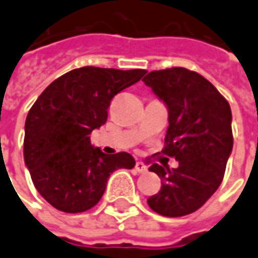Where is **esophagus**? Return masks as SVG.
Here are the masks:
<instances>
[{"label": "esophagus", "instance_id": "1", "mask_svg": "<svg viewBox=\"0 0 258 258\" xmlns=\"http://www.w3.org/2000/svg\"><path fill=\"white\" fill-rule=\"evenodd\" d=\"M135 170H136L138 173H145V172L148 170V167H146V165H145L143 162H136V165H135Z\"/></svg>", "mask_w": 258, "mask_h": 258}]
</instances>
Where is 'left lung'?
Segmentation results:
<instances>
[{"label": "left lung", "mask_w": 258, "mask_h": 258, "mask_svg": "<svg viewBox=\"0 0 258 258\" xmlns=\"http://www.w3.org/2000/svg\"><path fill=\"white\" fill-rule=\"evenodd\" d=\"M142 81L167 106L162 153L179 162L172 170L150 166L162 179V187L148 205L166 217L193 213L222 184L233 149L229 102L205 77L186 68L152 71Z\"/></svg>", "instance_id": "1"}]
</instances>
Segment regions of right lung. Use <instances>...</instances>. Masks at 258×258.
<instances>
[{
  "mask_svg": "<svg viewBox=\"0 0 258 258\" xmlns=\"http://www.w3.org/2000/svg\"><path fill=\"white\" fill-rule=\"evenodd\" d=\"M145 74V69H74L55 79L29 109L25 165L39 195L55 209L65 213L92 209L110 173L135 166L126 152L105 155L93 148L89 135L106 123L113 96Z\"/></svg>",
  "mask_w": 258,
  "mask_h": 258,
  "instance_id": "1",
  "label": "right lung"
}]
</instances>
